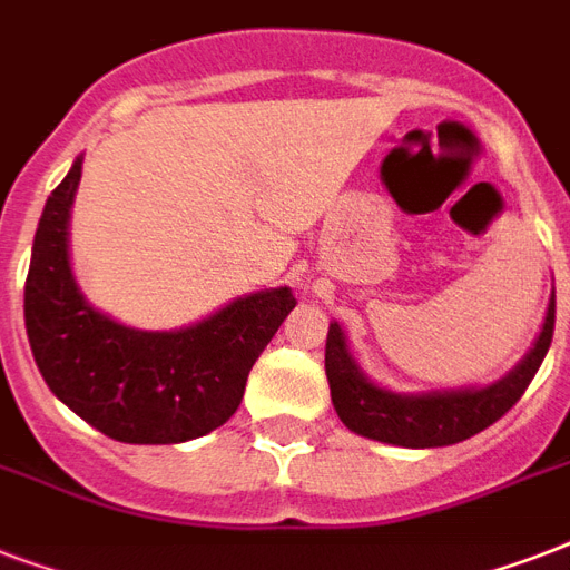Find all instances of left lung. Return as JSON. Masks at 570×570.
Here are the masks:
<instances>
[{
	"label": "left lung",
	"instance_id": "8db88e82",
	"mask_svg": "<svg viewBox=\"0 0 570 570\" xmlns=\"http://www.w3.org/2000/svg\"><path fill=\"white\" fill-rule=\"evenodd\" d=\"M557 322V295H550L544 325L532 348L514 370L485 387L432 390V393H396L366 379L348 348L340 322L328 325L325 340V375H328L334 411L355 434L370 441L393 443L405 450H429L468 441L488 425H494L523 396L548 355Z\"/></svg>",
	"mask_w": 570,
	"mask_h": 570
}]
</instances>
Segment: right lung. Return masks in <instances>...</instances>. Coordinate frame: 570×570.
<instances>
[{
  "mask_svg": "<svg viewBox=\"0 0 570 570\" xmlns=\"http://www.w3.org/2000/svg\"><path fill=\"white\" fill-rule=\"evenodd\" d=\"M82 156L47 197L26 277V334L47 387L120 443H183L236 414L250 366L295 307L289 286L259 289L177 331L100 313L70 266V206Z\"/></svg>",
  "mask_w": 570,
  "mask_h": 570,
  "instance_id": "obj_1",
  "label": "right lung"
}]
</instances>
